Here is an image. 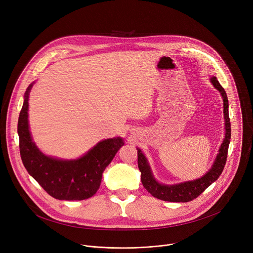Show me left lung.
Instances as JSON below:
<instances>
[{"mask_svg": "<svg viewBox=\"0 0 253 253\" xmlns=\"http://www.w3.org/2000/svg\"><path fill=\"white\" fill-rule=\"evenodd\" d=\"M211 83L217 89L222 98H223V113L225 119V138L219 148V153L216 156V159L212 165V167L208 170L205 175L201 178L192 181H187L174 185H165L161 184L154 178L151 168L148 164L146 157L144 156L142 151L137 148L138 155V167L141 172V181L142 184L152 196L169 202H188L195 198H197L208 186H210L214 181L218 179L220 174L222 173L228 152V146L230 143L231 137V128H230V119L228 115V99L225 90L219 84L216 77L210 78Z\"/></svg>", "mask_w": 253, "mask_h": 253, "instance_id": "8db88e82", "label": "left lung"}]
</instances>
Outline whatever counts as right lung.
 I'll return each mask as SVG.
<instances>
[{
  "instance_id": "right-lung-1",
  "label": "right lung",
  "mask_w": 253,
  "mask_h": 253,
  "mask_svg": "<svg viewBox=\"0 0 253 253\" xmlns=\"http://www.w3.org/2000/svg\"><path fill=\"white\" fill-rule=\"evenodd\" d=\"M31 84L26 93L18 121L20 154L28 173L52 197L59 200H84L100 187L102 174L124 145L122 138L99 142L84 156L61 160L43 154L35 145L29 130L28 109Z\"/></svg>"
}]
</instances>
